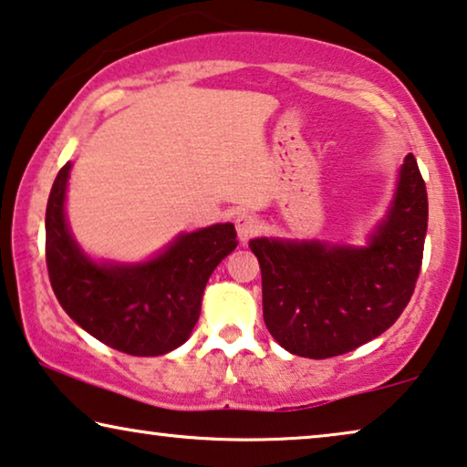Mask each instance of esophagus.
<instances>
[{"label":"esophagus","instance_id":"1","mask_svg":"<svg viewBox=\"0 0 467 467\" xmlns=\"http://www.w3.org/2000/svg\"><path fill=\"white\" fill-rule=\"evenodd\" d=\"M235 229H238L240 242H248L253 238V235L259 234V229H261L259 216L251 214V213L238 214V219H235Z\"/></svg>","mask_w":467,"mask_h":467}]
</instances>
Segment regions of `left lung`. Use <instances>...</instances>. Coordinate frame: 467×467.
I'll return each mask as SVG.
<instances>
[{"label":"left lung","instance_id":"8db88e82","mask_svg":"<svg viewBox=\"0 0 467 467\" xmlns=\"http://www.w3.org/2000/svg\"><path fill=\"white\" fill-rule=\"evenodd\" d=\"M427 234V189L406 155L385 221L368 246L257 238L264 321L280 347L308 359L355 350L398 321L417 285Z\"/></svg>","mask_w":467,"mask_h":467}]
</instances>
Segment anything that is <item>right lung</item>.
Here are the masks:
<instances>
[{
  "label": "right lung",
  "instance_id": "add662e5",
  "mask_svg": "<svg viewBox=\"0 0 467 467\" xmlns=\"http://www.w3.org/2000/svg\"><path fill=\"white\" fill-rule=\"evenodd\" d=\"M72 163L57 174L47 206V265L61 308L82 329L120 353L157 357L187 342L214 267L238 246L232 223L181 234L146 264H95L66 221Z\"/></svg>",
  "mask_w": 467,
  "mask_h": 467
}]
</instances>
